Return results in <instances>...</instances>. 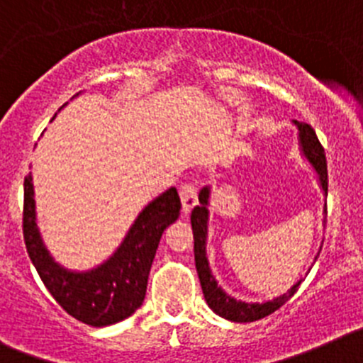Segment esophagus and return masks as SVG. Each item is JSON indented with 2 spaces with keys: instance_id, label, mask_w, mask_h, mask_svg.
<instances>
[{
  "instance_id": "obj_1",
  "label": "esophagus",
  "mask_w": 363,
  "mask_h": 363,
  "mask_svg": "<svg viewBox=\"0 0 363 363\" xmlns=\"http://www.w3.org/2000/svg\"><path fill=\"white\" fill-rule=\"evenodd\" d=\"M179 195H181L182 211L189 213V211L194 210V206L197 204V188L194 184H184L181 191H179Z\"/></svg>"
}]
</instances>
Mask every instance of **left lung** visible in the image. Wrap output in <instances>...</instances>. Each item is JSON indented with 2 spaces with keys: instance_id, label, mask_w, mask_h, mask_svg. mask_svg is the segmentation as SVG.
I'll use <instances>...</instances> for the list:
<instances>
[{
  "instance_id": "left-lung-1",
  "label": "left lung",
  "mask_w": 363,
  "mask_h": 363,
  "mask_svg": "<svg viewBox=\"0 0 363 363\" xmlns=\"http://www.w3.org/2000/svg\"><path fill=\"white\" fill-rule=\"evenodd\" d=\"M293 125L298 130L300 153L303 155V159H308L311 168L315 169L320 188H322L324 195L328 197V162H325L324 148L320 145L315 130H313L308 123L293 121ZM210 199L211 188L210 186H204V188L199 191V206H195L194 211H191L195 267H197L199 280H201V287L202 293H204L206 303L210 306V309L215 315L230 320V322H238V324L255 322V320H260L264 318V316L271 315V313H275L277 309L282 308L284 303L295 295L303 279H300L298 282L293 284L284 295L277 296V298L273 300H267V302H244V300H237L231 295H228V293L218 286L217 280H215L213 273H211L210 260H208V253H206L208 222H210ZM320 250H322V247H320ZM316 257H318V255H316Z\"/></svg>"
}]
</instances>
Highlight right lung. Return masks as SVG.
<instances>
[{
	"label": "right lung",
	"instance_id": "add662e5",
	"mask_svg": "<svg viewBox=\"0 0 363 363\" xmlns=\"http://www.w3.org/2000/svg\"><path fill=\"white\" fill-rule=\"evenodd\" d=\"M179 215L177 189H166L143 208L123 242L103 264L86 271L68 269L45 246L38 226L32 172L25 177L23 237L28 257L55 302L92 328L117 324L141 308L159 240Z\"/></svg>",
	"mask_w": 363,
	"mask_h": 363
}]
</instances>
